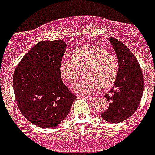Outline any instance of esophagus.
Wrapping results in <instances>:
<instances>
[{
	"label": "esophagus",
	"instance_id": "1",
	"mask_svg": "<svg viewBox=\"0 0 155 155\" xmlns=\"http://www.w3.org/2000/svg\"><path fill=\"white\" fill-rule=\"evenodd\" d=\"M97 99V97H87V100H90V101H92V102L95 101Z\"/></svg>",
	"mask_w": 155,
	"mask_h": 155
}]
</instances>
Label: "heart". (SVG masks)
Returning a JSON list of instances; mask_svg holds the SVG:
<instances>
[{
    "instance_id": "obj_1",
    "label": "heart",
    "mask_w": 155,
    "mask_h": 155,
    "mask_svg": "<svg viewBox=\"0 0 155 155\" xmlns=\"http://www.w3.org/2000/svg\"><path fill=\"white\" fill-rule=\"evenodd\" d=\"M119 63L114 53L100 45H86L76 50L73 58H63L60 74L65 81L72 84L82 71L87 78L76 81L72 91L77 94H89L100 88L111 87L118 76Z\"/></svg>"
}]
</instances>
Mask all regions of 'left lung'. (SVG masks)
Listing matches in <instances>:
<instances>
[{
  "label": "left lung",
  "mask_w": 155,
  "mask_h": 155,
  "mask_svg": "<svg viewBox=\"0 0 155 155\" xmlns=\"http://www.w3.org/2000/svg\"><path fill=\"white\" fill-rule=\"evenodd\" d=\"M118 60V76L110 93L104 97L109 107L102 118L112 124L122 122L131 117L140 104L143 92V77L140 65L131 50L120 41L108 38Z\"/></svg>",
  "instance_id": "1"
}]
</instances>
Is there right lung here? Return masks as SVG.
<instances>
[{"label": "right lung", "mask_w": 155, "mask_h": 155, "mask_svg": "<svg viewBox=\"0 0 155 155\" xmlns=\"http://www.w3.org/2000/svg\"><path fill=\"white\" fill-rule=\"evenodd\" d=\"M66 46L62 40L41 41L15 68L13 87L18 109L41 128L58 126L77 97L63 84L60 74Z\"/></svg>", "instance_id": "1"}]
</instances>
